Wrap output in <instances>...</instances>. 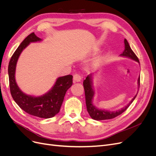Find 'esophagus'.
Masks as SVG:
<instances>
[{
  "instance_id": "obj_1",
  "label": "esophagus",
  "mask_w": 156,
  "mask_h": 156,
  "mask_svg": "<svg viewBox=\"0 0 156 156\" xmlns=\"http://www.w3.org/2000/svg\"><path fill=\"white\" fill-rule=\"evenodd\" d=\"M73 81L75 82H80L81 80V75L77 74V73H75V75H73Z\"/></svg>"
}]
</instances>
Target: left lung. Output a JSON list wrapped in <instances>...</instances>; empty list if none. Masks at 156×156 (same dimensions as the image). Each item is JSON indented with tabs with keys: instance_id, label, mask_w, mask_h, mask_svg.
I'll use <instances>...</instances> for the list:
<instances>
[{
	"instance_id": "1",
	"label": "left lung",
	"mask_w": 156,
	"mask_h": 156,
	"mask_svg": "<svg viewBox=\"0 0 156 156\" xmlns=\"http://www.w3.org/2000/svg\"><path fill=\"white\" fill-rule=\"evenodd\" d=\"M124 44H125V49L123 53L120 55L122 56H126V57H129L131 59H133L136 62H139V60L137 56L134 53V52L132 51L130 46L128 44L127 41L124 39ZM138 84L139 87L140 86V76L138 79ZM92 75H88L85 80L83 81V87L84 89V94H85V99H86V105L87 111L89 113L90 116L92 119L96 120H108V119H112L116 117L123 113L127 108L129 107L131 104V103L133 101L137 95L138 92L136 93V95L134 98L132 99V100L129 102V103L125 107L122 108L121 110H119L116 111H108L105 110H101L98 109L96 107H95L92 103V98L94 95V92L92 89Z\"/></svg>"
}]
</instances>
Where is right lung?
Masks as SVG:
<instances>
[{
    "label": "right lung",
    "instance_id": "right-lung-1",
    "mask_svg": "<svg viewBox=\"0 0 156 156\" xmlns=\"http://www.w3.org/2000/svg\"><path fill=\"white\" fill-rule=\"evenodd\" d=\"M41 40L34 32H32L22 41L14 52L8 65L9 83L13 100L21 109L32 116L49 119L60 111L66 92L72 85V75H68L58 77L53 87L44 96L39 97L31 96L23 93L18 87L15 79L16 64L21 52L30 42Z\"/></svg>",
    "mask_w": 156,
    "mask_h": 156
}]
</instances>
